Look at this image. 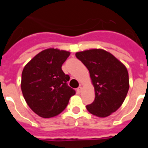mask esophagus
I'll list each match as a JSON object with an SVG mask.
<instances>
[{
    "instance_id": "esophagus-1",
    "label": "esophagus",
    "mask_w": 148,
    "mask_h": 148,
    "mask_svg": "<svg viewBox=\"0 0 148 148\" xmlns=\"http://www.w3.org/2000/svg\"><path fill=\"white\" fill-rule=\"evenodd\" d=\"M82 86H79L78 87V88H77V92L78 93H80L81 92H82Z\"/></svg>"
}]
</instances>
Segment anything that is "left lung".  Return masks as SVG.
Returning a JSON list of instances; mask_svg holds the SVG:
<instances>
[{
  "instance_id": "1",
  "label": "left lung",
  "mask_w": 148,
  "mask_h": 148,
  "mask_svg": "<svg viewBox=\"0 0 148 148\" xmlns=\"http://www.w3.org/2000/svg\"><path fill=\"white\" fill-rule=\"evenodd\" d=\"M77 57L90 71L95 99L86 106L91 114L106 117L124 102L129 89L127 68L111 53L102 49L77 52Z\"/></svg>"
}]
</instances>
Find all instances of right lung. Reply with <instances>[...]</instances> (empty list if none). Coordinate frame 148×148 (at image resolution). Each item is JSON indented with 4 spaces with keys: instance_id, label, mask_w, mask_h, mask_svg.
<instances>
[{
    "instance_id": "right-lung-1",
    "label": "right lung",
    "mask_w": 148,
    "mask_h": 148,
    "mask_svg": "<svg viewBox=\"0 0 148 148\" xmlns=\"http://www.w3.org/2000/svg\"><path fill=\"white\" fill-rule=\"evenodd\" d=\"M71 53L55 48L39 52L24 66L21 90L27 106L42 118L57 116L63 111L75 90L67 85L70 76L62 66Z\"/></svg>"
}]
</instances>
